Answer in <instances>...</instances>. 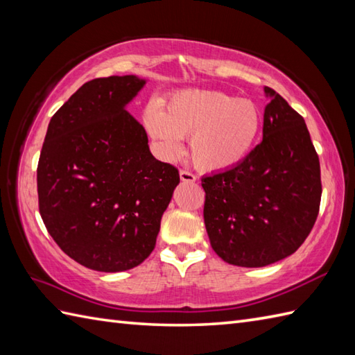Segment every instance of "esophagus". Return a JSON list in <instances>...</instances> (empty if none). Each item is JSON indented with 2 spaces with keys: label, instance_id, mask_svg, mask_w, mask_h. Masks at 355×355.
Wrapping results in <instances>:
<instances>
[{
  "label": "esophagus",
  "instance_id": "1",
  "mask_svg": "<svg viewBox=\"0 0 355 355\" xmlns=\"http://www.w3.org/2000/svg\"><path fill=\"white\" fill-rule=\"evenodd\" d=\"M180 178H182V182L184 183H195V180H197V177L189 171H180Z\"/></svg>",
  "mask_w": 355,
  "mask_h": 355
}]
</instances>
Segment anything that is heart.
Returning a JSON list of instances; mask_svg holds the SVG:
<instances>
[{"label": "heart", "instance_id": "b5f03b06", "mask_svg": "<svg viewBox=\"0 0 355 355\" xmlns=\"http://www.w3.org/2000/svg\"><path fill=\"white\" fill-rule=\"evenodd\" d=\"M145 125L166 157L182 150L191 137L189 153L201 171H224L250 154L262 128L261 110L250 99L214 92L183 89L168 97L164 110L149 103Z\"/></svg>", "mask_w": 355, "mask_h": 355}]
</instances>
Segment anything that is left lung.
I'll return each mask as SVG.
<instances>
[{"mask_svg":"<svg viewBox=\"0 0 355 355\" xmlns=\"http://www.w3.org/2000/svg\"><path fill=\"white\" fill-rule=\"evenodd\" d=\"M262 141L239 164L201 180L210 245L238 267L293 254L319 214L320 163L304 117L268 87Z\"/></svg>","mask_w":355,"mask_h":355,"instance_id":"8db88e82","label":"left lung"}]
</instances>
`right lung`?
<instances>
[{
    "mask_svg": "<svg viewBox=\"0 0 355 355\" xmlns=\"http://www.w3.org/2000/svg\"><path fill=\"white\" fill-rule=\"evenodd\" d=\"M145 84L134 74L87 82L55 112L44 139L41 218L65 254L96 271L131 270L148 258L180 183L126 111Z\"/></svg>",
    "mask_w": 355,
    "mask_h": 355,
    "instance_id": "obj_1",
    "label": "right lung"
}]
</instances>
